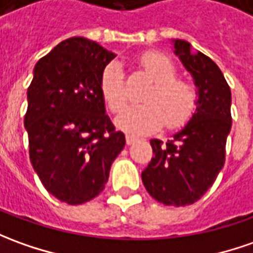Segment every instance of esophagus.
<instances>
[{"instance_id": "1", "label": "esophagus", "mask_w": 253, "mask_h": 253, "mask_svg": "<svg viewBox=\"0 0 253 253\" xmlns=\"http://www.w3.org/2000/svg\"><path fill=\"white\" fill-rule=\"evenodd\" d=\"M137 141H138V138H137V137H133V135H126L127 145H133V144H135Z\"/></svg>"}]
</instances>
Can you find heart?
<instances>
[{
    "label": "heart",
    "mask_w": 253,
    "mask_h": 253,
    "mask_svg": "<svg viewBox=\"0 0 253 253\" xmlns=\"http://www.w3.org/2000/svg\"><path fill=\"white\" fill-rule=\"evenodd\" d=\"M140 63L154 84L145 92V104L130 105L116 118L122 131L134 135L149 134L165 125L176 130L188 123L198 106V91L188 80L177 76L174 62L168 55L149 51L141 55ZM99 90L112 112L120 111L127 102L126 77L118 61L109 62L101 73Z\"/></svg>",
    "instance_id": "1"
}]
</instances>
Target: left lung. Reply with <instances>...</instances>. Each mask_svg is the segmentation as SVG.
<instances>
[{
    "label": "left lung",
    "instance_id": "left-lung-1",
    "mask_svg": "<svg viewBox=\"0 0 253 253\" xmlns=\"http://www.w3.org/2000/svg\"><path fill=\"white\" fill-rule=\"evenodd\" d=\"M174 52L198 87V106L184 128L163 142L151 140L154 158L141 173L149 195L169 206L197 202L212 187L226 162L231 130V91L221 70L191 44L174 40Z\"/></svg>",
    "mask_w": 253,
    "mask_h": 253
}]
</instances>
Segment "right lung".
Returning a JSON list of instances; mask_svg holds the SVG:
<instances>
[{
  "label": "right lung",
  "instance_id": "1",
  "mask_svg": "<svg viewBox=\"0 0 253 253\" xmlns=\"http://www.w3.org/2000/svg\"><path fill=\"white\" fill-rule=\"evenodd\" d=\"M115 58L98 42L72 37L36 63L27 88L29 155L49 194L80 205L104 190L126 138L105 113L99 79Z\"/></svg>",
  "mask_w": 253,
  "mask_h": 253
}]
</instances>
